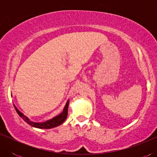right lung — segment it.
Returning <instances> with one entry per match:
<instances>
[{
    "mask_svg": "<svg viewBox=\"0 0 157 157\" xmlns=\"http://www.w3.org/2000/svg\"><path fill=\"white\" fill-rule=\"evenodd\" d=\"M15 107V109L17 111V113H18V115L22 118V119L24 120V121L26 122L27 124H29V125H31L33 127L38 128H51L53 127H56V126H58L63 123V122L65 121L66 117H67L68 115V101L66 103L65 107H64L63 112H62L61 114H59L57 117L53 118L52 119L48 120L46 122H33L30 120L29 118H27L23 114V113H21L20 111L18 110V109L16 108V106L13 104Z\"/></svg>",
    "mask_w": 157,
    "mask_h": 157,
    "instance_id": "right-lung-1",
    "label": "right lung"
}]
</instances>
